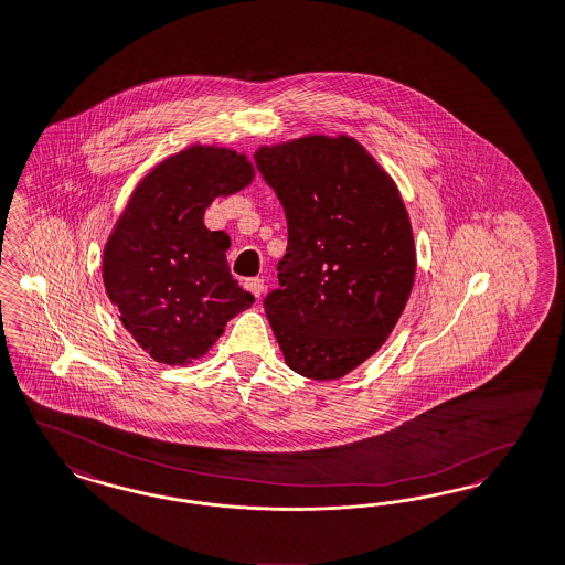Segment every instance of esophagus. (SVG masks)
<instances>
[{
	"mask_svg": "<svg viewBox=\"0 0 565 565\" xmlns=\"http://www.w3.org/2000/svg\"><path fill=\"white\" fill-rule=\"evenodd\" d=\"M244 288H246L248 292H253L256 298H260V294L265 290V284H263L260 277H250V279L244 281Z\"/></svg>",
	"mask_w": 565,
	"mask_h": 565,
	"instance_id": "34e87169",
	"label": "esophagus"
}]
</instances>
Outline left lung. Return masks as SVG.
Instances as JSON below:
<instances>
[{
  "instance_id": "left-lung-1",
  "label": "left lung",
  "mask_w": 565,
  "mask_h": 565,
  "mask_svg": "<svg viewBox=\"0 0 565 565\" xmlns=\"http://www.w3.org/2000/svg\"><path fill=\"white\" fill-rule=\"evenodd\" d=\"M254 162L288 221L279 286L263 298L273 333L296 373L338 380L386 342L409 300V214L352 137H300Z\"/></svg>"
}]
</instances>
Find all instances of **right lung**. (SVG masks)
Returning a JSON list of instances; mask_svg holds the SVG:
<instances>
[{"instance_id":"1","label":"right lung","mask_w":565,"mask_h":565,"mask_svg":"<svg viewBox=\"0 0 565 565\" xmlns=\"http://www.w3.org/2000/svg\"><path fill=\"white\" fill-rule=\"evenodd\" d=\"M250 181L246 156L194 146L143 177L110 235L106 292L125 330L156 361L192 363L253 305V294L230 271V237L202 223L216 195L235 194Z\"/></svg>"}]
</instances>
